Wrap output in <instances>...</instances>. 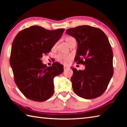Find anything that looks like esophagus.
I'll return each mask as SVG.
<instances>
[{"label": "esophagus", "mask_w": 127, "mask_h": 127, "mask_svg": "<svg viewBox=\"0 0 127 127\" xmlns=\"http://www.w3.org/2000/svg\"><path fill=\"white\" fill-rule=\"evenodd\" d=\"M67 68H68V66L65 65H64V69H66Z\"/></svg>", "instance_id": "1"}]
</instances>
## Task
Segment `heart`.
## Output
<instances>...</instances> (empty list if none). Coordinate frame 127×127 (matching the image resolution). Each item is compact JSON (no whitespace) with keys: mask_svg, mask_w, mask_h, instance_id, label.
I'll return each mask as SVG.
<instances>
[{"mask_svg":"<svg viewBox=\"0 0 127 127\" xmlns=\"http://www.w3.org/2000/svg\"><path fill=\"white\" fill-rule=\"evenodd\" d=\"M70 37H68L65 38L66 42H67V41L68 39H69ZM56 46V45L53 46V49H55ZM72 55H67V54H60L57 56V59L58 60L59 62H62L64 64H67L72 59Z\"/></svg>","mask_w":127,"mask_h":127,"instance_id":"1","label":"heart"}]
</instances>
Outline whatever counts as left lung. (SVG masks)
Returning a JSON list of instances; mask_svg holds the SVG:
<instances>
[{
  "label": "left lung",
  "instance_id": "8db88e82",
  "mask_svg": "<svg viewBox=\"0 0 127 127\" xmlns=\"http://www.w3.org/2000/svg\"><path fill=\"white\" fill-rule=\"evenodd\" d=\"M66 33L78 43L77 64L85 65L84 70L73 68V90L85 99L97 98L104 94L112 77L113 54L106 35L101 30L88 25L66 30Z\"/></svg>",
  "mask_w": 127,
  "mask_h": 127
}]
</instances>
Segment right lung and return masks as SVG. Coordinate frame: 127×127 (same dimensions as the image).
I'll list each match as a JSON object with an SVG mask.
<instances>
[{
    "instance_id": "add662e5",
    "label": "right lung",
    "mask_w": 127,
    "mask_h": 127,
    "mask_svg": "<svg viewBox=\"0 0 127 127\" xmlns=\"http://www.w3.org/2000/svg\"><path fill=\"white\" fill-rule=\"evenodd\" d=\"M64 29L48 30L33 26L22 30L13 41L10 64L14 82L25 97L35 101H44L54 94L53 79L63 72L57 62L51 66L43 64L41 58L50 52Z\"/></svg>"
}]
</instances>
